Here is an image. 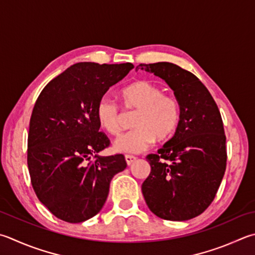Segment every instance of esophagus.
I'll return each instance as SVG.
<instances>
[{
	"label": "esophagus",
	"mask_w": 255,
	"mask_h": 255,
	"mask_svg": "<svg viewBox=\"0 0 255 255\" xmlns=\"http://www.w3.org/2000/svg\"><path fill=\"white\" fill-rule=\"evenodd\" d=\"M125 159H126L127 165H130L131 163H133V161L136 160V157L132 156V155H126V156H125Z\"/></svg>",
	"instance_id": "obj_1"
}]
</instances>
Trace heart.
Wrapping results in <instances>:
<instances>
[{"label": "heart", "mask_w": 255, "mask_h": 255, "mask_svg": "<svg viewBox=\"0 0 255 255\" xmlns=\"http://www.w3.org/2000/svg\"><path fill=\"white\" fill-rule=\"evenodd\" d=\"M119 98L125 109L137 113L132 119L135 128L116 140L117 150L139 154L147 150L156 138L167 140L175 133L180 120V105L175 97L164 95V90L155 83L146 80L129 83L119 91ZM96 118L109 135H120L122 117L114 101L100 99L96 107Z\"/></svg>", "instance_id": "1"}]
</instances>
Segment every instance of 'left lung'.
<instances>
[{
    "mask_svg": "<svg viewBox=\"0 0 255 255\" xmlns=\"http://www.w3.org/2000/svg\"><path fill=\"white\" fill-rule=\"evenodd\" d=\"M172 88L180 105L175 135L146 159L141 185L149 210L160 219L187 221L211 205L226 168V137L219 107L200 79L170 62L139 64Z\"/></svg>",
    "mask_w": 255,
    "mask_h": 255,
    "instance_id": "left-lung-1",
    "label": "left lung"
}]
</instances>
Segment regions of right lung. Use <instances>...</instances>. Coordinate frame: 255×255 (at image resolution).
Returning a JSON list of instances; mask_svg holds the SVG:
<instances>
[{"mask_svg":"<svg viewBox=\"0 0 255 255\" xmlns=\"http://www.w3.org/2000/svg\"><path fill=\"white\" fill-rule=\"evenodd\" d=\"M131 63L79 62L41 91L30 119L27 167L39 201L58 219L81 223L98 214L116 174L127 167L122 154L98 156L110 140L96 107Z\"/></svg>","mask_w":255,"mask_h":255,"instance_id":"1","label":"right lung"}]
</instances>
